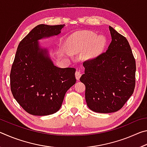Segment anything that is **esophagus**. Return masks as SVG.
I'll use <instances>...</instances> for the list:
<instances>
[{"mask_svg": "<svg viewBox=\"0 0 147 147\" xmlns=\"http://www.w3.org/2000/svg\"><path fill=\"white\" fill-rule=\"evenodd\" d=\"M75 76H76V78L77 80H79L80 78V76H82V74L80 73V71H76V73H75Z\"/></svg>", "mask_w": 147, "mask_h": 147, "instance_id": "obj_1", "label": "esophagus"}]
</instances>
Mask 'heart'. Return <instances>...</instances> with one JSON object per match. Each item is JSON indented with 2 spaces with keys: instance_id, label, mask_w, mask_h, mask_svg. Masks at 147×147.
<instances>
[{
  "instance_id": "b5f03b06",
  "label": "heart",
  "mask_w": 147,
  "mask_h": 147,
  "mask_svg": "<svg viewBox=\"0 0 147 147\" xmlns=\"http://www.w3.org/2000/svg\"><path fill=\"white\" fill-rule=\"evenodd\" d=\"M104 36H97L93 32L82 31L74 34L68 40V49L71 53H76L88 48L86 56L93 58L102 53L106 46Z\"/></svg>"
}]
</instances>
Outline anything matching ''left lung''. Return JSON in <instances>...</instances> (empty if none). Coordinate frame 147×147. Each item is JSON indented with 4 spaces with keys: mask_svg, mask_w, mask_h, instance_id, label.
I'll use <instances>...</instances> for the list:
<instances>
[{
    "mask_svg": "<svg viewBox=\"0 0 147 147\" xmlns=\"http://www.w3.org/2000/svg\"><path fill=\"white\" fill-rule=\"evenodd\" d=\"M111 42L105 53L83 63L80 80L91 110L108 113L123 108L136 85V61L125 37L109 26Z\"/></svg>",
    "mask_w": 147,
    "mask_h": 147,
    "instance_id": "left-lung-1",
    "label": "left lung"
}]
</instances>
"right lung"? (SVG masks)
<instances>
[{"label":"right lung","instance_id":"right-lung-1","mask_svg":"<svg viewBox=\"0 0 147 147\" xmlns=\"http://www.w3.org/2000/svg\"><path fill=\"white\" fill-rule=\"evenodd\" d=\"M65 24H39L20 42L10 72V86L19 105L33 115L53 114L61 108L65 94L76 83L74 68H59L38 40L61 33Z\"/></svg>","mask_w":147,"mask_h":147}]
</instances>
